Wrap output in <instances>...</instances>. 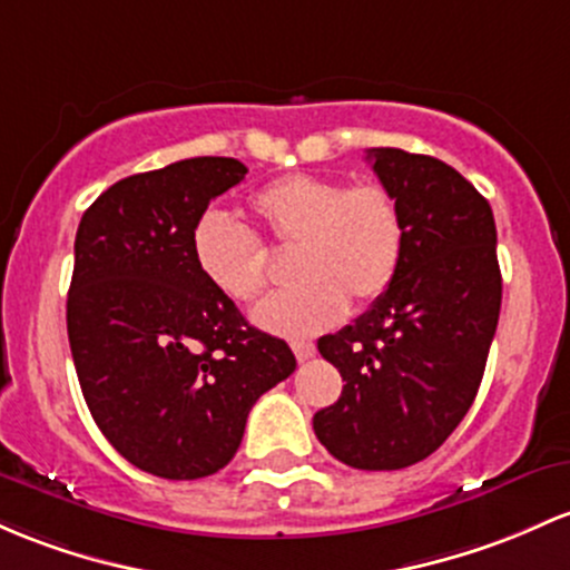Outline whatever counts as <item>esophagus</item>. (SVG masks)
Returning <instances> with one entry per match:
<instances>
[{
	"mask_svg": "<svg viewBox=\"0 0 570 570\" xmlns=\"http://www.w3.org/2000/svg\"><path fill=\"white\" fill-rule=\"evenodd\" d=\"M292 352H295L299 362H305L316 354V346L311 341H292Z\"/></svg>",
	"mask_w": 570,
	"mask_h": 570,
	"instance_id": "34e87169",
	"label": "esophagus"
}]
</instances>
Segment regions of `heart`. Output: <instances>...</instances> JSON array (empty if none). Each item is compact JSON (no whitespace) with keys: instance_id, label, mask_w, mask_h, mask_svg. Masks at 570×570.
Segmentation results:
<instances>
[{"instance_id":"obj_1","label":"heart","mask_w":570,"mask_h":570,"mask_svg":"<svg viewBox=\"0 0 570 570\" xmlns=\"http://www.w3.org/2000/svg\"><path fill=\"white\" fill-rule=\"evenodd\" d=\"M248 208L278 246L295 248L292 278L299 284L254 311L275 335H316L352 305H371L397 278L405 222L397 199L379 184L346 186L327 175H281L252 194ZM191 259L205 284L233 303L265 292V246L222 210L194 222Z\"/></svg>"}]
</instances>
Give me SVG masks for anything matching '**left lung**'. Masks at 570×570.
Instances as JSON below:
<instances>
[{
  "label": "left lung",
  "instance_id": "8db88e82",
  "mask_svg": "<svg viewBox=\"0 0 570 570\" xmlns=\"http://www.w3.org/2000/svg\"><path fill=\"white\" fill-rule=\"evenodd\" d=\"M367 161L403 210L397 278L354 324L318 337L341 371V397L314 433L360 471L430 458L476 400L503 281L492 208L435 156L371 148Z\"/></svg>",
  "mask_w": 570,
  "mask_h": 570
}]
</instances>
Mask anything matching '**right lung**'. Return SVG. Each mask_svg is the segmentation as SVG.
Here are the masks:
<instances>
[{
	"label": "right lung",
	"mask_w": 570,
	"mask_h": 570,
	"mask_svg": "<svg viewBox=\"0 0 570 570\" xmlns=\"http://www.w3.org/2000/svg\"><path fill=\"white\" fill-rule=\"evenodd\" d=\"M229 156H194L99 194L75 235L67 335L94 422L154 476L222 471L252 405L295 373L286 341L210 289L189 235L210 199L246 178Z\"/></svg>",
	"instance_id": "add662e5"
}]
</instances>
